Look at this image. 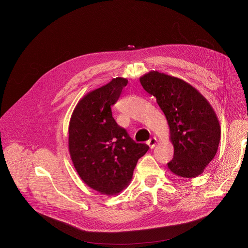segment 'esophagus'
I'll return each instance as SVG.
<instances>
[{
	"label": "esophagus",
	"instance_id": "34e87169",
	"mask_svg": "<svg viewBox=\"0 0 248 248\" xmlns=\"http://www.w3.org/2000/svg\"><path fill=\"white\" fill-rule=\"evenodd\" d=\"M147 144H148V146H149L151 149H154L155 146L157 145V139H155V138L150 139V140L147 141Z\"/></svg>",
	"mask_w": 248,
	"mask_h": 248
}]
</instances>
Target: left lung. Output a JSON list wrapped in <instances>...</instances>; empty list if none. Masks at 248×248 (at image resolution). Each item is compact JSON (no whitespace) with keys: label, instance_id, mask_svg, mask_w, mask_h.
I'll use <instances>...</instances> for the list:
<instances>
[{"label":"left lung","instance_id":"obj_1","mask_svg":"<svg viewBox=\"0 0 248 248\" xmlns=\"http://www.w3.org/2000/svg\"><path fill=\"white\" fill-rule=\"evenodd\" d=\"M140 82L155 97L170 128L174 158L168 168L176 176L196 178L215 157L220 141L221 127L211 104L198 89L172 75L153 70Z\"/></svg>","mask_w":248,"mask_h":248}]
</instances>
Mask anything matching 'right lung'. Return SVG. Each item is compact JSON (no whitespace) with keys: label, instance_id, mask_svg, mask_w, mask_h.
Listing matches in <instances>:
<instances>
[{"label":"right lung","instance_id":"add662e5","mask_svg":"<svg viewBox=\"0 0 248 248\" xmlns=\"http://www.w3.org/2000/svg\"><path fill=\"white\" fill-rule=\"evenodd\" d=\"M126 83V78L115 77L89 91L77 102L68 127V149L77 174L88 187L108 196L128 186L138 160L149 150L135 142L112 117L111 106Z\"/></svg>","mask_w":248,"mask_h":248}]
</instances>
